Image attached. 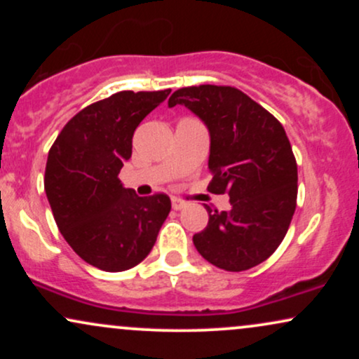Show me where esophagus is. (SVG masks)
Wrapping results in <instances>:
<instances>
[{
  "instance_id": "1",
  "label": "esophagus",
  "mask_w": 359,
  "mask_h": 359,
  "mask_svg": "<svg viewBox=\"0 0 359 359\" xmlns=\"http://www.w3.org/2000/svg\"><path fill=\"white\" fill-rule=\"evenodd\" d=\"M172 208L175 209V211H180V209H184L185 208V203L184 201H180V199H172Z\"/></svg>"
}]
</instances>
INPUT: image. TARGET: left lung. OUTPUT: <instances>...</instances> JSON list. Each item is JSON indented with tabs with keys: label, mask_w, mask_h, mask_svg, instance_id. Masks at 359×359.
<instances>
[{
	"label": "left lung",
	"mask_w": 359,
	"mask_h": 359,
	"mask_svg": "<svg viewBox=\"0 0 359 359\" xmlns=\"http://www.w3.org/2000/svg\"><path fill=\"white\" fill-rule=\"evenodd\" d=\"M182 104L211 137L208 191L228 194L231 209L212 211L192 241L203 258L228 271L265 262L285 238L297 204V163L273 114L231 86L175 90L168 108Z\"/></svg>",
	"instance_id": "left-lung-1"
}]
</instances>
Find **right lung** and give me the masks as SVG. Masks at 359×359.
Segmentation results:
<instances>
[{"mask_svg": "<svg viewBox=\"0 0 359 359\" xmlns=\"http://www.w3.org/2000/svg\"><path fill=\"white\" fill-rule=\"evenodd\" d=\"M168 94L121 90L94 102L64 126L48 151L43 184L59 231L96 269L123 271L143 262L170 212L165 194L140 197L118 177L137 126Z\"/></svg>", "mask_w": 359, "mask_h": 359, "instance_id": "right-lung-1", "label": "right lung"}]
</instances>
